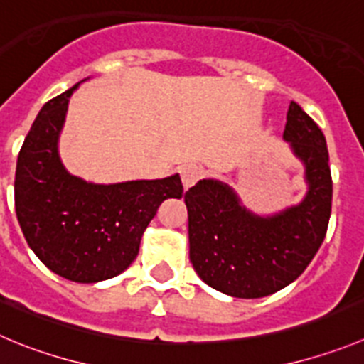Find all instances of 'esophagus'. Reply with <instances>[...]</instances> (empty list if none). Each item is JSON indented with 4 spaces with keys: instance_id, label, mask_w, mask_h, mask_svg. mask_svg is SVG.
Returning a JSON list of instances; mask_svg holds the SVG:
<instances>
[{
    "instance_id": "34e87169",
    "label": "esophagus",
    "mask_w": 364,
    "mask_h": 364,
    "mask_svg": "<svg viewBox=\"0 0 364 364\" xmlns=\"http://www.w3.org/2000/svg\"><path fill=\"white\" fill-rule=\"evenodd\" d=\"M203 176H205V168H203L201 165H198V163H188V165H185L181 168L183 186H185V188H190V186L196 185Z\"/></svg>"
}]
</instances>
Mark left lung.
Instances as JSON below:
<instances>
[{"label":"left lung","mask_w":364,"mask_h":364,"mask_svg":"<svg viewBox=\"0 0 364 364\" xmlns=\"http://www.w3.org/2000/svg\"><path fill=\"white\" fill-rule=\"evenodd\" d=\"M284 140L304 163L307 193L298 205L259 215L219 179L185 193L190 262L205 284L233 298H262L284 289L311 264L327 233L332 178L327 141L316 122L291 102Z\"/></svg>","instance_id":"left-lung-1"}]
</instances>
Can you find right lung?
I'll return each instance as SVG.
<instances>
[{
  "instance_id": "add662e5",
  "label": "right lung",
  "mask_w": 364,
  "mask_h": 364,
  "mask_svg": "<svg viewBox=\"0 0 364 364\" xmlns=\"http://www.w3.org/2000/svg\"><path fill=\"white\" fill-rule=\"evenodd\" d=\"M79 86L46 102L37 114L18 156L14 199L37 259L66 280L97 284L134 262L158 206L181 198L183 185L179 174L111 185L70 174L60 161L59 136Z\"/></svg>"
}]
</instances>
